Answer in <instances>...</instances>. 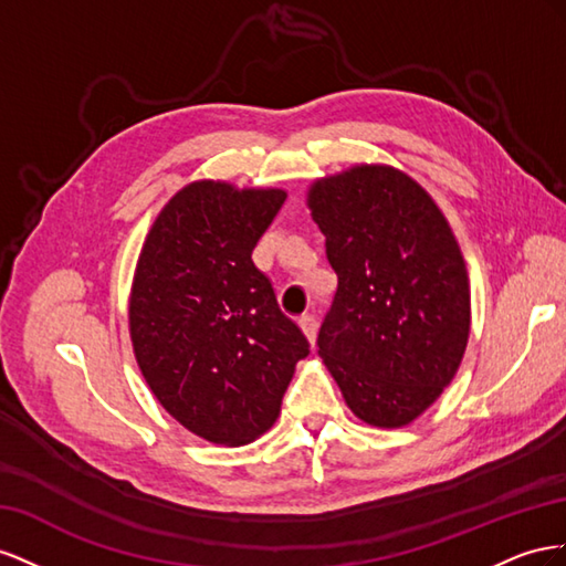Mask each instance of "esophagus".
I'll use <instances>...</instances> for the list:
<instances>
[{"mask_svg":"<svg viewBox=\"0 0 566 566\" xmlns=\"http://www.w3.org/2000/svg\"><path fill=\"white\" fill-rule=\"evenodd\" d=\"M298 327L303 329L305 338H308L311 344H315V338H317V319L313 315H303V317H298Z\"/></svg>","mask_w":566,"mask_h":566,"instance_id":"obj_1","label":"esophagus"}]
</instances>
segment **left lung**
Here are the masks:
<instances>
[{
	"instance_id": "1",
	"label": "left lung",
	"mask_w": 566,
	"mask_h": 566,
	"mask_svg": "<svg viewBox=\"0 0 566 566\" xmlns=\"http://www.w3.org/2000/svg\"><path fill=\"white\" fill-rule=\"evenodd\" d=\"M308 208L338 286L319 358L363 422L406 427L453 381L470 338V277L429 191L384 164L315 180Z\"/></svg>"
}]
</instances>
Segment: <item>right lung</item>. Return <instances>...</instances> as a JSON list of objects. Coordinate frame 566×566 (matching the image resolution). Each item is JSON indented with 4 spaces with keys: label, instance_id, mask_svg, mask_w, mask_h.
I'll list each match as a JSON object with an SVG mask.
<instances>
[{
    "label": "right lung",
    "instance_id": "1",
    "mask_svg": "<svg viewBox=\"0 0 566 566\" xmlns=\"http://www.w3.org/2000/svg\"><path fill=\"white\" fill-rule=\"evenodd\" d=\"M284 199L277 187L189 182L160 208L137 258L127 317L142 377L170 417L211 443L265 433L311 353L251 261Z\"/></svg>",
    "mask_w": 566,
    "mask_h": 566
}]
</instances>
